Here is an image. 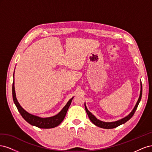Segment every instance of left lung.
Instances as JSON below:
<instances>
[{"mask_svg":"<svg viewBox=\"0 0 152 152\" xmlns=\"http://www.w3.org/2000/svg\"><path fill=\"white\" fill-rule=\"evenodd\" d=\"M141 96H142V84H141V91H140V97L138 100H137V103L136 104V106L134 107V109L132 110V111L131 112V113L127 115V117H124V118L121 119V120L115 121V122H103V121H101L98 119L96 118L93 114H92L88 110H87L86 106L85 104V108L86 110V112L87 113V115H88L89 119L91 120V121L93 122L94 125H96V126L99 127H102V128H104V129H113V128H115L118 126H119L120 125H122V124L126 123L127 121H128L129 119L133 116V115L134 114L136 110L138 107V104L140 102L141 99Z\"/></svg>","mask_w":152,"mask_h":152,"instance_id":"obj_1","label":"left lung"}]
</instances>
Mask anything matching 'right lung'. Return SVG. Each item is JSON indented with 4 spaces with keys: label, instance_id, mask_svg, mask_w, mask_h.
<instances>
[{
    "label": "right lung",
    "instance_id": "obj_1",
    "mask_svg": "<svg viewBox=\"0 0 152 152\" xmlns=\"http://www.w3.org/2000/svg\"><path fill=\"white\" fill-rule=\"evenodd\" d=\"M14 84L15 83H14L13 82L12 87V98H13L14 103H15V105L16 106V108L18 111H19L20 113L21 114L22 117L27 122H28L32 126H35L37 127L42 128V129L53 128L58 126L61 123V122L63 121V119L65 117L66 112L68 111V109L72 103L73 98L68 101V102L65 106V107H64L61 110V111L59 113H58L56 115L51 117H48V118H40L39 117L35 116L34 115H31L28 112H26L25 110L21 107L20 103H18V100L16 98L15 84Z\"/></svg>",
    "mask_w": 152,
    "mask_h": 152
}]
</instances>
